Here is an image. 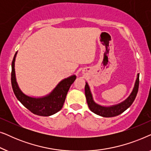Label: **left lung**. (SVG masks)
<instances>
[{"instance_id":"1","label":"left lung","mask_w":151,"mask_h":151,"mask_svg":"<svg viewBox=\"0 0 151 151\" xmlns=\"http://www.w3.org/2000/svg\"><path fill=\"white\" fill-rule=\"evenodd\" d=\"M139 73H137L134 87L129 96L123 102L117 104L111 105V106H102V105L99 104L95 102L91 91L89 85L86 82L85 96L88 108L93 113L104 117H115L122 113L124 111H125L131 106V105L133 104L134 100H135L138 91V88H139Z\"/></svg>"}]
</instances>
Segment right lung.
<instances>
[{
	"label": "right lung",
	"instance_id": "right-lung-1",
	"mask_svg": "<svg viewBox=\"0 0 151 151\" xmlns=\"http://www.w3.org/2000/svg\"><path fill=\"white\" fill-rule=\"evenodd\" d=\"M18 51L14 55L12 64V86L14 93L20 103L31 112L40 116H50L63 108L68 91L76 79L73 75L61 80L52 91L42 97H32L24 93L16 81L15 60Z\"/></svg>",
	"mask_w": 151,
	"mask_h": 151
}]
</instances>
